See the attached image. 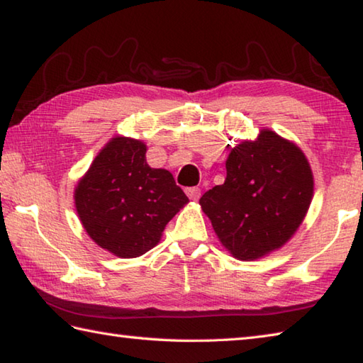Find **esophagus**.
<instances>
[{
	"label": "esophagus",
	"mask_w": 363,
	"mask_h": 363,
	"mask_svg": "<svg viewBox=\"0 0 363 363\" xmlns=\"http://www.w3.org/2000/svg\"><path fill=\"white\" fill-rule=\"evenodd\" d=\"M186 194L190 199L196 201V199L201 196V189H199V187H189V189H186Z\"/></svg>",
	"instance_id": "1"
}]
</instances>
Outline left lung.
Wrapping results in <instances>:
<instances>
[{"instance_id": "8db88e82", "label": "left lung", "mask_w": 363, "mask_h": 363, "mask_svg": "<svg viewBox=\"0 0 363 363\" xmlns=\"http://www.w3.org/2000/svg\"><path fill=\"white\" fill-rule=\"evenodd\" d=\"M226 181L199 199L220 242L240 260L274 251L296 233L313 195L306 156L273 130L242 142L226 160Z\"/></svg>"}]
</instances>
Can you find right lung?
Listing matches in <instances>:
<instances>
[{
	"label": "right lung",
	"instance_id": "1",
	"mask_svg": "<svg viewBox=\"0 0 363 363\" xmlns=\"http://www.w3.org/2000/svg\"><path fill=\"white\" fill-rule=\"evenodd\" d=\"M146 146L115 137L99 151L74 190L87 234L118 257H137L157 245L167 223L189 198L173 174L146 164Z\"/></svg>",
	"mask_w": 363,
	"mask_h": 363
}]
</instances>
